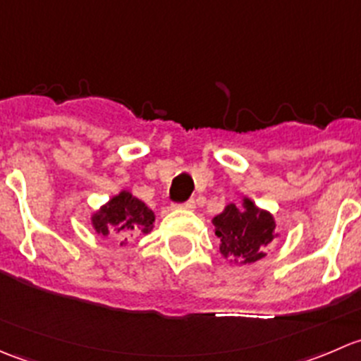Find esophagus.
<instances>
[{"label": "esophagus", "mask_w": 361, "mask_h": 361, "mask_svg": "<svg viewBox=\"0 0 361 361\" xmlns=\"http://www.w3.org/2000/svg\"><path fill=\"white\" fill-rule=\"evenodd\" d=\"M181 209H187V211H194L195 209V201L194 199H190V201H187V202H183L181 204Z\"/></svg>", "instance_id": "34e87169"}]
</instances>
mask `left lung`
I'll return each instance as SVG.
<instances>
[{
  "mask_svg": "<svg viewBox=\"0 0 361 361\" xmlns=\"http://www.w3.org/2000/svg\"><path fill=\"white\" fill-rule=\"evenodd\" d=\"M214 234L220 238V253L231 264H255L265 257L267 246L279 238L271 211L262 209L250 197L241 204H227L213 218Z\"/></svg>",
  "mask_w": 361,
  "mask_h": 361,
  "instance_id": "8db88e82",
  "label": "left lung"
}]
</instances>
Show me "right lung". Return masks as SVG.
Returning a JSON list of instances; mask_svg holds the SVG:
<instances>
[{"mask_svg":"<svg viewBox=\"0 0 361 361\" xmlns=\"http://www.w3.org/2000/svg\"><path fill=\"white\" fill-rule=\"evenodd\" d=\"M90 225L101 235L110 232L120 234L123 239L120 245H127V239L133 235H145L154 231L155 213L129 190H120L90 214Z\"/></svg>","mask_w":361,"mask_h":361,"instance_id":"1","label":"right lung"}]
</instances>
